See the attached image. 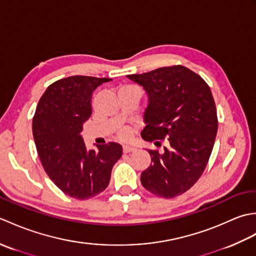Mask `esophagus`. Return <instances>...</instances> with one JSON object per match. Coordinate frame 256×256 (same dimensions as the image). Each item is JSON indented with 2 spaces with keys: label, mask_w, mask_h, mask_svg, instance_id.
Returning a JSON list of instances; mask_svg holds the SVG:
<instances>
[{
  "label": "esophagus",
  "mask_w": 256,
  "mask_h": 256,
  "mask_svg": "<svg viewBox=\"0 0 256 256\" xmlns=\"http://www.w3.org/2000/svg\"><path fill=\"white\" fill-rule=\"evenodd\" d=\"M135 148L133 146H128V145H123V152L124 153H131V152H134Z\"/></svg>",
  "instance_id": "34e87169"
}]
</instances>
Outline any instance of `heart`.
<instances>
[{"mask_svg": "<svg viewBox=\"0 0 256 256\" xmlns=\"http://www.w3.org/2000/svg\"><path fill=\"white\" fill-rule=\"evenodd\" d=\"M124 88H135V86H130V84H126V86H122L121 88L120 89H124ZM121 138H123V140H128V138H130V131L128 130H123V131L121 132Z\"/></svg>", "mask_w": 256, "mask_h": 256, "instance_id": "b5f03b06", "label": "heart"}]
</instances>
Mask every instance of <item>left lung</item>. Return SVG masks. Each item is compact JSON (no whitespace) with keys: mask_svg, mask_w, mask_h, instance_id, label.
Masks as SVG:
<instances>
[{"mask_svg":"<svg viewBox=\"0 0 256 256\" xmlns=\"http://www.w3.org/2000/svg\"><path fill=\"white\" fill-rule=\"evenodd\" d=\"M128 79L148 94L142 138L167 148L160 153L148 150L152 162L140 175V182L158 197L174 198L197 182L208 164L218 116L208 84L186 67H162Z\"/></svg>","mask_w":256,"mask_h":256,"instance_id":"left-lung-1","label":"left lung"}]
</instances>
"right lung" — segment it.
Here are the masks:
<instances>
[{
  "label": "right lung",
  "mask_w": 256,
  "mask_h": 256,
  "mask_svg": "<svg viewBox=\"0 0 256 256\" xmlns=\"http://www.w3.org/2000/svg\"><path fill=\"white\" fill-rule=\"evenodd\" d=\"M110 78L88 76L57 80L38 101L32 118V135L46 174L62 192L74 199L94 197L110 182L122 146L110 142L86 150L82 124L91 116V96Z\"/></svg>",
  "instance_id": "add662e5"
}]
</instances>
